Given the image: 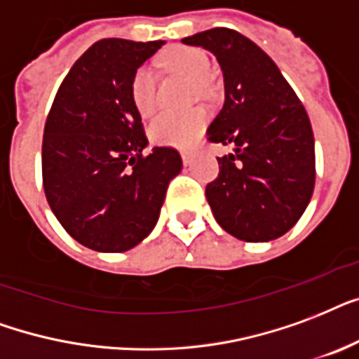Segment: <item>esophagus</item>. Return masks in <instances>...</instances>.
I'll return each mask as SVG.
<instances>
[{"label":"esophagus","instance_id":"1","mask_svg":"<svg viewBox=\"0 0 359 359\" xmlns=\"http://www.w3.org/2000/svg\"><path fill=\"white\" fill-rule=\"evenodd\" d=\"M182 161L183 165H191L193 163V154L191 151H182Z\"/></svg>","mask_w":359,"mask_h":359}]
</instances>
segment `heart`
Listing matches in <instances>:
<instances>
[{
	"label": "heart",
	"instance_id": "1",
	"mask_svg": "<svg viewBox=\"0 0 359 359\" xmlns=\"http://www.w3.org/2000/svg\"><path fill=\"white\" fill-rule=\"evenodd\" d=\"M166 71L182 73L194 80V88L204 93L208 90L210 57L193 46H172L161 55ZM129 97L133 107L142 118H151L157 110V80L149 67H138L129 84ZM208 110L202 107L185 112H165L149 125V138L163 148H189L198 140L208 125Z\"/></svg>",
	"mask_w": 359,
	"mask_h": 359
}]
</instances>
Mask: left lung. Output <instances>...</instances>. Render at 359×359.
<instances>
[{"instance_id":"left-lung-1","label":"left lung","mask_w":359,"mask_h":359,"mask_svg":"<svg viewBox=\"0 0 359 359\" xmlns=\"http://www.w3.org/2000/svg\"><path fill=\"white\" fill-rule=\"evenodd\" d=\"M215 55L224 104L208 140L234 146L205 187L217 223L243 241H269L298 223L315 189V136L279 67L245 35L213 27L183 39Z\"/></svg>"}]
</instances>
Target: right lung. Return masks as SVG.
<instances>
[{"label": "right lung", "mask_w": 359, "mask_h": 359, "mask_svg": "<svg viewBox=\"0 0 359 359\" xmlns=\"http://www.w3.org/2000/svg\"><path fill=\"white\" fill-rule=\"evenodd\" d=\"M163 41L101 39L67 73L43 136V187L61 226L84 247L123 252L154 230L182 170L174 148H154L129 97L138 67Z\"/></svg>", "instance_id": "right-lung-1"}]
</instances>
